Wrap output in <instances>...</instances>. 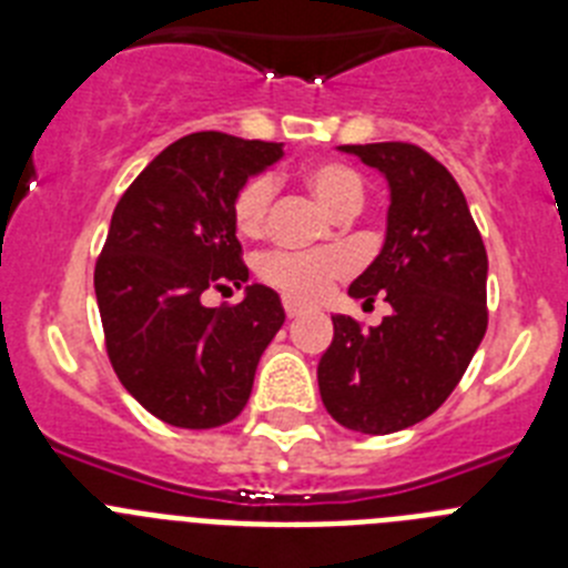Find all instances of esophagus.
<instances>
[{
  "label": "esophagus",
  "instance_id": "obj_1",
  "mask_svg": "<svg viewBox=\"0 0 568 568\" xmlns=\"http://www.w3.org/2000/svg\"><path fill=\"white\" fill-rule=\"evenodd\" d=\"M304 310H307V307H304L301 301L290 298V295H287V298H284V313H287V318H298V315L304 313Z\"/></svg>",
  "mask_w": 568,
  "mask_h": 568
}]
</instances>
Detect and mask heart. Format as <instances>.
<instances>
[{"label": "heart", "instance_id": "1", "mask_svg": "<svg viewBox=\"0 0 568 568\" xmlns=\"http://www.w3.org/2000/svg\"><path fill=\"white\" fill-rule=\"evenodd\" d=\"M304 184L318 195L321 202L338 215H353L364 207V179L353 168L341 162H315L301 173ZM275 199L273 175L261 173L241 184L233 199V224L241 235H261L267 230L270 207ZM349 270L346 255L335 250H315V253H290L273 250L261 255L258 275L270 287L281 290L295 301H315L333 287V281Z\"/></svg>", "mask_w": 568, "mask_h": 568}]
</instances>
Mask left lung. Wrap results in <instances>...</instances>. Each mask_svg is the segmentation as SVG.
Here are the masks:
<instances>
[{
  "mask_svg": "<svg viewBox=\"0 0 568 568\" xmlns=\"http://www.w3.org/2000/svg\"><path fill=\"white\" fill-rule=\"evenodd\" d=\"M389 182L386 241L349 295L389 301L393 315L364 329L333 315L318 389L341 426L389 435L418 424L464 378L486 333V247L458 182L409 142L341 144Z\"/></svg>",
  "mask_w": 568,
  "mask_h": 568,
  "instance_id": "1",
  "label": "left lung"
}]
</instances>
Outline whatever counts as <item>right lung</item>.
Listing matches in <instances>:
<instances>
[{"instance_id":"right-lung-1","label":"right lung","mask_w":568,"mask_h":568,"mask_svg":"<svg viewBox=\"0 0 568 568\" xmlns=\"http://www.w3.org/2000/svg\"><path fill=\"white\" fill-rule=\"evenodd\" d=\"M281 155L278 142L190 133L155 155L115 204L93 273L104 346L124 389L164 424H230L284 324L278 293L264 284L247 287L239 304H202L204 290L250 278L233 199Z\"/></svg>"}]
</instances>
